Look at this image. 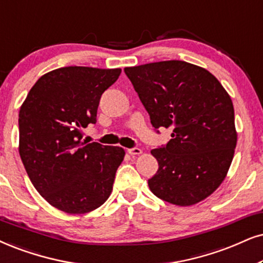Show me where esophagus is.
<instances>
[{
	"mask_svg": "<svg viewBox=\"0 0 263 263\" xmlns=\"http://www.w3.org/2000/svg\"><path fill=\"white\" fill-rule=\"evenodd\" d=\"M127 153L129 155H139L142 154V149L141 148H129L127 149Z\"/></svg>",
	"mask_w": 263,
	"mask_h": 263,
	"instance_id": "obj_1",
	"label": "esophagus"
}]
</instances>
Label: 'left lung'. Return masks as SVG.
Wrapping results in <instances>:
<instances>
[{"mask_svg":"<svg viewBox=\"0 0 263 263\" xmlns=\"http://www.w3.org/2000/svg\"><path fill=\"white\" fill-rule=\"evenodd\" d=\"M155 131L171 127L167 144L152 149L159 168L148 185L170 204L189 206L214 193L237 145L234 108L217 79L200 66L165 61L125 68Z\"/></svg>","mask_w":263,"mask_h":263,"instance_id":"obj_1","label":"left lung"}]
</instances>
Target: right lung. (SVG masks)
I'll use <instances>...</instances> for the list:
<instances>
[{"label": "right lung", "mask_w": 263, "mask_h": 263, "mask_svg": "<svg viewBox=\"0 0 263 263\" xmlns=\"http://www.w3.org/2000/svg\"><path fill=\"white\" fill-rule=\"evenodd\" d=\"M121 69L66 66L41 76L19 111V154L30 181L49 204L86 214L110 195L125 152L81 142L82 128L97 122L103 92Z\"/></svg>", "instance_id": "add662e5"}]
</instances>
